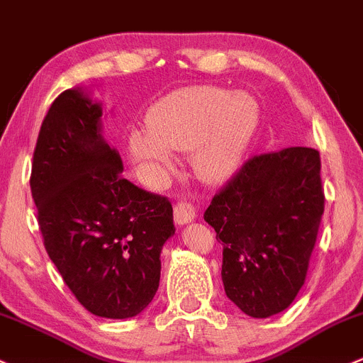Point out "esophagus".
<instances>
[{
  "label": "esophagus",
  "mask_w": 363,
  "mask_h": 363,
  "mask_svg": "<svg viewBox=\"0 0 363 363\" xmlns=\"http://www.w3.org/2000/svg\"><path fill=\"white\" fill-rule=\"evenodd\" d=\"M196 217V208L189 201H179L174 206V220L175 224L184 225Z\"/></svg>",
  "instance_id": "1"
}]
</instances>
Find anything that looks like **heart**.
<instances>
[{
	"label": "heart",
	"instance_id": "1",
	"mask_svg": "<svg viewBox=\"0 0 363 363\" xmlns=\"http://www.w3.org/2000/svg\"><path fill=\"white\" fill-rule=\"evenodd\" d=\"M258 103L252 94L218 86H194L162 99L148 117L150 130L129 134V151L139 163L172 172L175 153H191L194 174L205 184H220L240 165L257 129Z\"/></svg>",
	"mask_w": 363,
	"mask_h": 363
}]
</instances>
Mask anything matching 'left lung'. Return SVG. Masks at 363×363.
<instances>
[{"label":"left lung","instance_id":"1","mask_svg":"<svg viewBox=\"0 0 363 363\" xmlns=\"http://www.w3.org/2000/svg\"><path fill=\"white\" fill-rule=\"evenodd\" d=\"M320 155L293 146L255 155L212 198L205 220L222 241L227 298L267 318L305 284L324 213Z\"/></svg>","mask_w":363,"mask_h":363}]
</instances>
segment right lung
<instances>
[{
	"instance_id": "add662e5",
	"label": "right lung",
	"mask_w": 363,
	"mask_h": 363,
	"mask_svg": "<svg viewBox=\"0 0 363 363\" xmlns=\"http://www.w3.org/2000/svg\"><path fill=\"white\" fill-rule=\"evenodd\" d=\"M99 118L101 105L81 89L55 99L35 143L30 191L46 252L79 303L98 317L129 318L160 284L172 205L122 177Z\"/></svg>"
}]
</instances>
